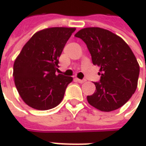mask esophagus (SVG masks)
<instances>
[{
    "mask_svg": "<svg viewBox=\"0 0 146 146\" xmlns=\"http://www.w3.org/2000/svg\"><path fill=\"white\" fill-rule=\"evenodd\" d=\"M75 79H76V81L79 83H84L85 82H86V80H85V79H82H82H79V78H75Z\"/></svg>",
    "mask_w": 146,
    "mask_h": 146,
    "instance_id": "1",
    "label": "esophagus"
}]
</instances>
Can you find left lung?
Returning <instances> with one entry per match:
<instances>
[{"mask_svg":"<svg viewBox=\"0 0 146 146\" xmlns=\"http://www.w3.org/2000/svg\"><path fill=\"white\" fill-rule=\"evenodd\" d=\"M75 36L86 43L101 75L88 103L107 112L122 107L137 87L140 66L131 48L117 35L100 27L83 28Z\"/></svg>","mask_w":146,"mask_h":146,"instance_id":"obj_1","label":"left lung"}]
</instances>
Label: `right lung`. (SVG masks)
Listing matches in <instances>:
<instances>
[{"label":"right lung","instance_id":"obj_1","mask_svg":"<svg viewBox=\"0 0 146 146\" xmlns=\"http://www.w3.org/2000/svg\"><path fill=\"white\" fill-rule=\"evenodd\" d=\"M75 27H51L37 31L23 46L13 64V76L24 103L49 110L62 101L72 77L56 74L58 59Z\"/></svg>","mask_w":146,"mask_h":146}]
</instances>
